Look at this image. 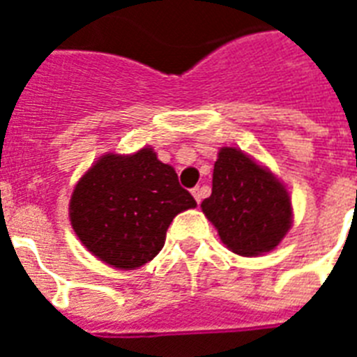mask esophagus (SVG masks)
I'll return each instance as SVG.
<instances>
[{
	"instance_id": "1",
	"label": "esophagus",
	"mask_w": 357,
	"mask_h": 357,
	"mask_svg": "<svg viewBox=\"0 0 357 357\" xmlns=\"http://www.w3.org/2000/svg\"><path fill=\"white\" fill-rule=\"evenodd\" d=\"M192 196H195V200L200 204V202L204 200V196H206V190H204V187H195V189H192Z\"/></svg>"
}]
</instances>
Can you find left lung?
Here are the masks:
<instances>
[{"instance_id": "obj_1", "label": "left lung", "mask_w": 357, "mask_h": 357, "mask_svg": "<svg viewBox=\"0 0 357 357\" xmlns=\"http://www.w3.org/2000/svg\"><path fill=\"white\" fill-rule=\"evenodd\" d=\"M202 211L220 241L244 257L276 248L293 224L285 185L237 148L218 151L211 196L202 202Z\"/></svg>"}]
</instances>
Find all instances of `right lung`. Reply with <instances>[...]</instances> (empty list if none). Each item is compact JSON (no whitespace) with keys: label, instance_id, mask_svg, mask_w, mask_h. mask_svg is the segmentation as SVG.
<instances>
[{"label":"right lung","instance_id":"obj_1","mask_svg":"<svg viewBox=\"0 0 357 357\" xmlns=\"http://www.w3.org/2000/svg\"><path fill=\"white\" fill-rule=\"evenodd\" d=\"M192 207L176 170L142 148L105 153L83 174L70 198V222L98 259L133 271L161 252L174 217Z\"/></svg>","mask_w":357,"mask_h":357}]
</instances>
